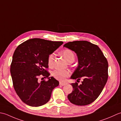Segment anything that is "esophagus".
I'll list each match as a JSON object with an SVG mask.
<instances>
[{"instance_id":"1","label":"esophagus","mask_w":121,"mask_h":121,"mask_svg":"<svg viewBox=\"0 0 121 121\" xmlns=\"http://www.w3.org/2000/svg\"><path fill=\"white\" fill-rule=\"evenodd\" d=\"M60 85L61 86H64L66 85V83L63 82H60Z\"/></svg>"}]
</instances>
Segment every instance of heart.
<instances>
[{"label": "heart", "mask_w": 121, "mask_h": 121, "mask_svg": "<svg viewBox=\"0 0 121 121\" xmlns=\"http://www.w3.org/2000/svg\"><path fill=\"white\" fill-rule=\"evenodd\" d=\"M62 55L69 63L75 60V55L72 51L68 49L64 50L62 52ZM54 61V54H52L49 56L48 58V64L50 66H52L53 64ZM70 71L67 70H61L57 69L53 71V76L56 79L60 81H64L66 77H68L70 75Z\"/></svg>", "instance_id": "heart-1"}]
</instances>
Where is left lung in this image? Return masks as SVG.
Returning <instances> with one entry per match:
<instances>
[{"mask_svg": "<svg viewBox=\"0 0 121 121\" xmlns=\"http://www.w3.org/2000/svg\"><path fill=\"white\" fill-rule=\"evenodd\" d=\"M77 54L78 65L70 79L79 80L81 85L72 83L73 90L67 96L73 104H89L96 100L107 82L108 63L100 48L87 41L69 42L64 45Z\"/></svg>", "mask_w": 121, "mask_h": 121, "instance_id": "left-lung-1", "label": "left lung"}]
</instances>
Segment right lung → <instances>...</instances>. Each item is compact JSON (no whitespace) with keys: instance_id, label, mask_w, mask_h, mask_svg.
Wrapping results in <instances>:
<instances>
[{"instance_id":"right-lung-1","label":"right lung","mask_w":121,"mask_h":121,"mask_svg":"<svg viewBox=\"0 0 121 121\" xmlns=\"http://www.w3.org/2000/svg\"><path fill=\"white\" fill-rule=\"evenodd\" d=\"M61 41H51L34 38L19 45L13 53L10 66L11 76L17 94L26 104L40 107L50 100L52 91L59 81L50 76L45 68L48 67L50 54L63 44ZM40 75L48 81H39Z\"/></svg>"}]
</instances>
